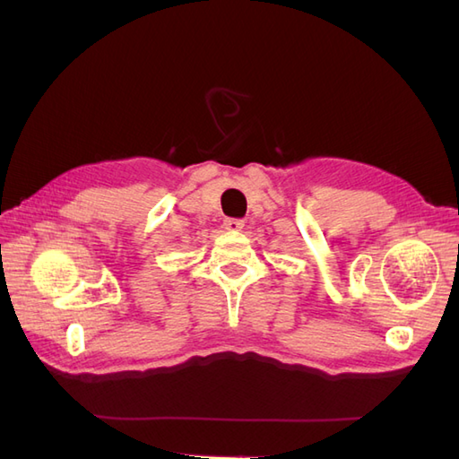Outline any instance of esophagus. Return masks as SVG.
Returning a JSON list of instances; mask_svg holds the SVG:
<instances>
[{"instance_id": "esophagus-1", "label": "esophagus", "mask_w": 459, "mask_h": 459, "mask_svg": "<svg viewBox=\"0 0 459 459\" xmlns=\"http://www.w3.org/2000/svg\"><path fill=\"white\" fill-rule=\"evenodd\" d=\"M242 227H245V222H242L240 219H227V221H224V229H227V230L237 232V230H242Z\"/></svg>"}]
</instances>
